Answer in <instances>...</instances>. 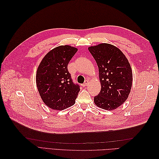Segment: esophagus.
Wrapping results in <instances>:
<instances>
[{
	"mask_svg": "<svg viewBox=\"0 0 159 159\" xmlns=\"http://www.w3.org/2000/svg\"><path fill=\"white\" fill-rule=\"evenodd\" d=\"M88 84H89V81L88 80H86V81H85V82L82 84V86L83 87H85V86H87Z\"/></svg>",
	"mask_w": 159,
	"mask_h": 159,
	"instance_id": "esophagus-1",
	"label": "esophagus"
}]
</instances>
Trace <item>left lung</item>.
Listing matches in <instances>:
<instances>
[{
	"instance_id": "left-lung-1",
	"label": "left lung",
	"mask_w": 159,
	"mask_h": 159,
	"mask_svg": "<svg viewBox=\"0 0 159 159\" xmlns=\"http://www.w3.org/2000/svg\"><path fill=\"white\" fill-rule=\"evenodd\" d=\"M99 68L100 92L94 97L98 107L111 111L127 100L131 91L133 74L131 66L123 53L117 47L100 44L89 47Z\"/></svg>"
}]
</instances>
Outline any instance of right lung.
<instances>
[{
  "label": "right lung",
  "mask_w": 159,
  "mask_h": 159,
  "mask_svg": "<svg viewBox=\"0 0 159 159\" xmlns=\"http://www.w3.org/2000/svg\"><path fill=\"white\" fill-rule=\"evenodd\" d=\"M78 49L60 46L44 56L36 72V85L41 98L50 108L64 110L75 104L80 86L73 82L68 65Z\"/></svg>",
  "instance_id": "1"
}]
</instances>
